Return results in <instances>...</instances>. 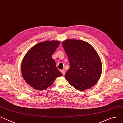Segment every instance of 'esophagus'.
<instances>
[{
  "mask_svg": "<svg viewBox=\"0 0 123 123\" xmlns=\"http://www.w3.org/2000/svg\"><path fill=\"white\" fill-rule=\"evenodd\" d=\"M61 72H62V73L63 74V76H64L65 75V72H65V70H61Z\"/></svg>",
  "mask_w": 123,
  "mask_h": 123,
  "instance_id": "1",
  "label": "esophagus"
}]
</instances>
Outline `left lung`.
Wrapping results in <instances>:
<instances>
[{"instance_id":"8db88e82","label":"left lung","mask_w":123,"mask_h":123,"mask_svg":"<svg viewBox=\"0 0 123 123\" xmlns=\"http://www.w3.org/2000/svg\"><path fill=\"white\" fill-rule=\"evenodd\" d=\"M62 44L70 63V68L65 73L69 83L80 91L94 86L102 72L101 60L94 49L80 40H66Z\"/></svg>"}]
</instances>
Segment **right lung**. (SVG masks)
Returning <instances> with one entry per match:
<instances>
[{
  "instance_id": "add662e5",
  "label": "right lung",
  "mask_w": 123,
  "mask_h": 123,
  "mask_svg": "<svg viewBox=\"0 0 123 123\" xmlns=\"http://www.w3.org/2000/svg\"><path fill=\"white\" fill-rule=\"evenodd\" d=\"M60 42L56 40L39 43L31 47L24 57L22 76L34 89L43 91L51 86L57 77L63 76L52 58Z\"/></svg>"
}]
</instances>
